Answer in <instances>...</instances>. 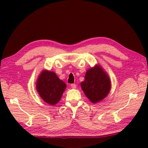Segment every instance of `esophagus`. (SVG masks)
Returning <instances> with one entry per match:
<instances>
[{
    "label": "esophagus",
    "mask_w": 148,
    "mask_h": 148,
    "mask_svg": "<svg viewBox=\"0 0 148 148\" xmlns=\"http://www.w3.org/2000/svg\"><path fill=\"white\" fill-rule=\"evenodd\" d=\"M71 86L72 88H74V89L76 88V84H72Z\"/></svg>",
    "instance_id": "esophagus-1"
}]
</instances>
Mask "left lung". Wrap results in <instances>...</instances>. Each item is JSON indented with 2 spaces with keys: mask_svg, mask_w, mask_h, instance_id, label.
<instances>
[{
  "mask_svg": "<svg viewBox=\"0 0 148 148\" xmlns=\"http://www.w3.org/2000/svg\"><path fill=\"white\" fill-rule=\"evenodd\" d=\"M81 86L85 95L92 103L101 101L111 89V81L106 72L99 66L87 71Z\"/></svg>",
  "mask_w": 148,
  "mask_h": 148,
  "instance_id": "8db88e82",
  "label": "left lung"
}]
</instances>
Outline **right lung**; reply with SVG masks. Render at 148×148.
Here are the masks:
<instances>
[{"mask_svg":"<svg viewBox=\"0 0 148 148\" xmlns=\"http://www.w3.org/2000/svg\"><path fill=\"white\" fill-rule=\"evenodd\" d=\"M65 88V83L59 79L55 72L48 71H42L36 84L40 97L51 105L60 101Z\"/></svg>","mask_w":148,"mask_h":148,"instance_id":"obj_1","label":"right lung"}]
</instances>
